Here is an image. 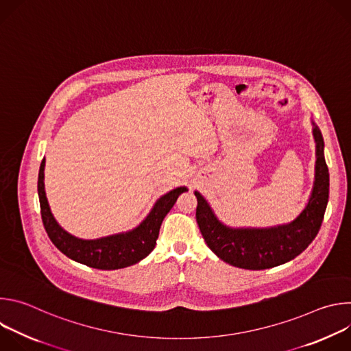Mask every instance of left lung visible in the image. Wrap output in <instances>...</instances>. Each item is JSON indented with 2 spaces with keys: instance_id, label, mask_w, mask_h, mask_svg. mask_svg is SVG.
Instances as JSON below:
<instances>
[{
  "instance_id": "obj_1",
  "label": "left lung",
  "mask_w": 351,
  "mask_h": 351,
  "mask_svg": "<svg viewBox=\"0 0 351 351\" xmlns=\"http://www.w3.org/2000/svg\"><path fill=\"white\" fill-rule=\"evenodd\" d=\"M313 123L315 140V178L304 210L293 221L268 228H233L218 219L206 197H197L195 218L207 243L222 261L243 269H267L282 265L300 253L315 239L328 206L329 171L324 156V137Z\"/></svg>"
}]
</instances>
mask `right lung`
<instances>
[{"label": "right lung", "instance_id": "1", "mask_svg": "<svg viewBox=\"0 0 351 351\" xmlns=\"http://www.w3.org/2000/svg\"><path fill=\"white\" fill-rule=\"evenodd\" d=\"M44 168L45 158L40 165L37 191L41 219L48 237L71 260L97 269H121L145 258L156 247L164 218L175 206L178 197L187 191L186 186H180L161 195L147 217L130 230L98 239H80L68 233L54 218L45 195Z\"/></svg>", "mask_w": 351, "mask_h": 351}]
</instances>
